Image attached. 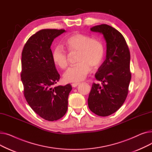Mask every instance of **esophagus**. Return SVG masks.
Segmentation results:
<instances>
[{
  "label": "esophagus",
  "mask_w": 152,
  "mask_h": 152,
  "mask_svg": "<svg viewBox=\"0 0 152 152\" xmlns=\"http://www.w3.org/2000/svg\"><path fill=\"white\" fill-rule=\"evenodd\" d=\"M79 85V83H73V84H71V86L73 87H76Z\"/></svg>",
  "instance_id": "1"
}]
</instances>
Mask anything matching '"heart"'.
Instances as JSON below:
<instances>
[{
	"mask_svg": "<svg viewBox=\"0 0 152 152\" xmlns=\"http://www.w3.org/2000/svg\"><path fill=\"white\" fill-rule=\"evenodd\" d=\"M70 54L77 53V65L68 68L63 74L66 83H78L88 75L91 70L97 69L103 60L105 49L98 39L83 34H75L67 39L65 44ZM53 62L61 69L67 67L69 55L60 46L56 47L52 53Z\"/></svg>",
	"mask_w": 152,
	"mask_h": 152,
	"instance_id": "obj_1",
	"label": "heart"
}]
</instances>
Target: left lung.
<instances>
[{"instance_id": "8db88e82", "label": "left lung", "mask_w": 152, "mask_h": 152, "mask_svg": "<svg viewBox=\"0 0 152 152\" xmlns=\"http://www.w3.org/2000/svg\"><path fill=\"white\" fill-rule=\"evenodd\" d=\"M91 31L102 34L107 45L106 59L95 76L101 84H92L88 106L93 113L107 116L124 103L131 79L130 52L126 40L119 32L109 25L95 26Z\"/></svg>"}]
</instances>
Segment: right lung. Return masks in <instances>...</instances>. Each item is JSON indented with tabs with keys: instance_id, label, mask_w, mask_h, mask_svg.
Segmentation results:
<instances>
[{
	"instance_id": "add662e5",
	"label": "right lung",
	"mask_w": 152,
	"mask_h": 152,
	"mask_svg": "<svg viewBox=\"0 0 152 152\" xmlns=\"http://www.w3.org/2000/svg\"><path fill=\"white\" fill-rule=\"evenodd\" d=\"M65 32L55 29L39 31L29 38L21 54V77L25 99L35 113L49 121L65 115L72 90L69 84L53 86L60 75L52 60L50 46L54 39Z\"/></svg>"
}]
</instances>
